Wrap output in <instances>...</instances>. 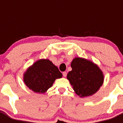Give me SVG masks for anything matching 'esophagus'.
<instances>
[{"mask_svg":"<svg viewBox=\"0 0 123 123\" xmlns=\"http://www.w3.org/2000/svg\"><path fill=\"white\" fill-rule=\"evenodd\" d=\"M63 75L64 77H66V76H67V73L66 72V71H65V72L63 73Z\"/></svg>","mask_w":123,"mask_h":123,"instance_id":"esophagus-1","label":"esophagus"}]
</instances>
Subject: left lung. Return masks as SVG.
<instances>
[{"mask_svg": "<svg viewBox=\"0 0 123 123\" xmlns=\"http://www.w3.org/2000/svg\"><path fill=\"white\" fill-rule=\"evenodd\" d=\"M71 67L72 70L67 74V79L75 93L81 98L94 95L103 85L104 73L91 60L75 57Z\"/></svg>", "mask_w": 123, "mask_h": 123, "instance_id": "left-lung-1", "label": "left lung"}]
</instances>
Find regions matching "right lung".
<instances>
[{
    "instance_id": "obj_1",
    "label": "right lung",
    "mask_w": 123,
    "mask_h": 123,
    "mask_svg": "<svg viewBox=\"0 0 123 123\" xmlns=\"http://www.w3.org/2000/svg\"><path fill=\"white\" fill-rule=\"evenodd\" d=\"M58 68L49 59H40L34 63L23 74V81L29 89L44 94L52 86L55 79L62 78Z\"/></svg>"
}]
</instances>
